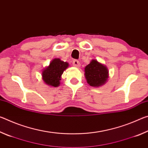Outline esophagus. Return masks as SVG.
I'll return each instance as SVG.
<instances>
[{"label":"esophagus","instance_id":"obj_1","mask_svg":"<svg viewBox=\"0 0 148 148\" xmlns=\"http://www.w3.org/2000/svg\"><path fill=\"white\" fill-rule=\"evenodd\" d=\"M72 64H73V66L75 67H79L80 66V62L79 61H77V60H74L72 62Z\"/></svg>","mask_w":148,"mask_h":148}]
</instances>
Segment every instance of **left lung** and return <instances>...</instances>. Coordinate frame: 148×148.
I'll use <instances>...</instances> for the list:
<instances>
[{"mask_svg":"<svg viewBox=\"0 0 148 148\" xmlns=\"http://www.w3.org/2000/svg\"><path fill=\"white\" fill-rule=\"evenodd\" d=\"M84 75L87 84L92 87H101L109 78V71L104 64L96 59H92L85 67Z\"/></svg>","mask_w":148,"mask_h":148,"instance_id":"8db88e82","label":"left lung"}]
</instances>
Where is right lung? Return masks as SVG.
<instances>
[{
	"instance_id": "obj_1",
	"label": "right lung",
	"mask_w": 148,
	"mask_h": 148,
	"mask_svg": "<svg viewBox=\"0 0 148 148\" xmlns=\"http://www.w3.org/2000/svg\"><path fill=\"white\" fill-rule=\"evenodd\" d=\"M69 66L68 62L62 61L59 58L52 60L49 66L42 72V77L45 84L49 87H59L61 84L62 74Z\"/></svg>"
}]
</instances>
